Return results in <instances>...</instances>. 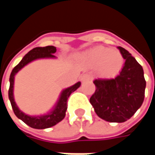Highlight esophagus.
<instances>
[{
  "instance_id": "1",
  "label": "esophagus",
  "mask_w": 155,
  "mask_h": 155,
  "mask_svg": "<svg viewBox=\"0 0 155 155\" xmlns=\"http://www.w3.org/2000/svg\"><path fill=\"white\" fill-rule=\"evenodd\" d=\"M91 80H93V75L91 74H84L82 76V81H91Z\"/></svg>"
}]
</instances>
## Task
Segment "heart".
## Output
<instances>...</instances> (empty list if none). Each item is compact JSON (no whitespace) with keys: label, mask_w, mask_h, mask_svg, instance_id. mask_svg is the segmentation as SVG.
Instances as JSON below:
<instances>
[{"label":"heart","mask_w":155,"mask_h":155,"mask_svg":"<svg viewBox=\"0 0 155 155\" xmlns=\"http://www.w3.org/2000/svg\"><path fill=\"white\" fill-rule=\"evenodd\" d=\"M83 61L90 67H98L99 73L104 77L116 75L123 66L122 54L115 49L97 46L83 54Z\"/></svg>","instance_id":"b5f03b06"}]
</instances>
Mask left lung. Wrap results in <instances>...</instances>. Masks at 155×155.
Segmentation results:
<instances>
[{"mask_svg": "<svg viewBox=\"0 0 155 155\" xmlns=\"http://www.w3.org/2000/svg\"><path fill=\"white\" fill-rule=\"evenodd\" d=\"M125 60L120 73L113 79H96L95 91L90 99L98 116L122 123L133 116L144 100L146 81L142 66L131 54L119 46Z\"/></svg>", "mask_w": 155, "mask_h": 155, "instance_id": "obj_1", "label": "left lung"}]
</instances>
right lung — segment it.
Masks as SVG:
<instances>
[{
	"mask_svg": "<svg viewBox=\"0 0 155 155\" xmlns=\"http://www.w3.org/2000/svg\"><path fill=\"white\" fill-rule=\"evenodd\" d=\"M56 52V48L53 45H48L45 47H35L30 51L23 57L21 62L12 70L11 75H10V88L8 91L9 100L11 101L12 107L13 109L14 113L17 118L21 120L24 123L34 129H47L50 127L55 125L56 124L61 122L65 116V111L67 110V101L68 98L70 97L71 93H73L74 91H76L81 85V82H78L71 87H69L62 91L61 97L59 99L57 104L53 110L50 114L41 116H29L27 114H24L23 112L20 110L17 107L14 101L13 96V87H14V77L15 74L18 72L21 69L25 66L32 61H35L36 59L41 58H54V53Z\"/></svg>",
	"mask_w": 155,
	"mask_h": 155,
	"instance_id": "obj_1",
	"label": "right lung"
}]
</instances>
